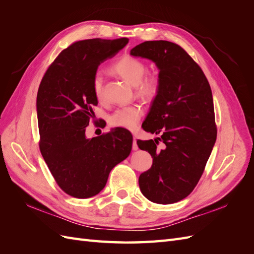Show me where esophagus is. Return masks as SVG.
<instances>
[{
	"label": "esophagus",
	"instance_id": "obj_1",
	"mask_svg": "<svg viewBox=\"0 0 254 254\" xmlns=\"http://www.w3.org/2000/svg\"><path fill=\"white\" fill-rule=\"evenodd\" d=\"M132 149H133V150H137V149H139V147H137V144H136V139H135V137H133V143H132Z\"/></svg>",
	"mask_w": 254,
	"mask_h": 254
}]
</instances>
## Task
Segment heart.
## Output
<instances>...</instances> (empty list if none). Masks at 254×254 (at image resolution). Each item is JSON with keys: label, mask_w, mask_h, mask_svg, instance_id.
Instances as JSON below:
<instances>
[{"label": "heart", "mask_w": 254, "mask_h": 254, "mask_svg": "<svg viewBox=\"0 0 254 254\" xmlns=\"http://www.w3.org/2000/svg\"><path fill=\"white\" fill-rule=\"evenodd\" d=\"M112 71L120 75L132 86H135L137 94L144 98H153L159 90L158 78L152 75L145 76L147 67L142 60L132 56H123L112 64ZM93 93L97 99L103 97V78L97 74L93 78ZM143 109L139 105H130L118 109L111 114L110 124L117 127L133 129L136 127Z\"/></svg>", "instance_id": "obj_1"}]
</instances>
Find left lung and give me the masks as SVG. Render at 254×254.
<instances>
[{"mask_svg": "<svg viewBox=\"0 0 254 254\" xmlns=\"http://www.w3.org/2000/svg\"><path fill=\"white\" fill-rule=\"evenodd\" d=\"M130 55L151 60L159 70L158 93L142 127L161 136L136 142L152 157L151 167L139 177L140 190L152 202H178L197 186L216 142L211 87L200 66L176 43L145 41Z\"/></svg>", "mask_w": 254, "mask_h": 254, "instance_id": "obj_1", "label": "left lung"}]
</instances>
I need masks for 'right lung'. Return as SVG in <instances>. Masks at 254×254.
I'll return each instance as SVG.
<instances>
[{"instance_id":"1","label":"right lung","mask_w":254,"mask_h":254,"mask_svg":"<svg viewBox=\"0 0 254 254\" xmlns=\"http://www.w3.org/2000/svg\"><path fill=\"white\" fill-rule=\"evenodd\" d=\"M127 43V38L74 42L54 60L38 90L41 155L60 189L72 197L97 195L112 168L131 151L132 135L123 128L86 136L92 108L97 106L93 93L97 67Z\"/></svg>"}]
</instances>
